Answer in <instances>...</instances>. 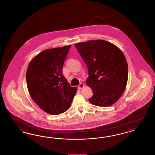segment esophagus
<instances>
[{
    "label": "esophagus",
    "mask_w": 155,
    "mask_h": 155,
    "mask_svg": "<svg viewBox=\"0 0 155 155\" xmlns=\"http://www.w3.org/2000/svg\"><path fill=\"white\" fill-rule=\"evenodd\" d=\"M84 86V84H82V83H81V84H80V85L78 86V89H82V88H83Z\"/></svg>",
    "instance_id": "esophagus-1"
}]
</instances>
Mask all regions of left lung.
I'll list each match as a JSON object with an SVG mask.
<instances>
[{
	"label": "left lung",
	"instance_id": "1",
	"mask_svg": "<svg viewBox=\"0 0 155 155\" xmlns=\"http://www.w3.org/2000/svg\"><path fill=\"white\" fill-rule=\"evenodd\" d=\"M75 47L88 69L86 81L93 95L90 103L108 107L120 98L128 80V65L122 51L103 40L77 43Z\"/></svg>",
	"mask_w": 155,
	"mask_h": 155
}]
</instances>
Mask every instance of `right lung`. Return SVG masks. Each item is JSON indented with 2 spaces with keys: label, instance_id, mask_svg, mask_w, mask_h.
<instances>
[{
  "label": "right lung",
  "instance_id": "add662e5",
  "mask_svg": "<svg viewBox=\"0 0 155 155\" xmlns=\"http://www.w3.org/2000/svg\"><path fill=\"white\" fill-rule=\"evenodd\" d=\"M71 47L46 49L35 57L27 68L26 81L31 98L43 111L53 115L69 109L77 90L62 74Z\"/></svg>",
  "mask_w": 155,
  "mask_h": 155
}]
</instances>
